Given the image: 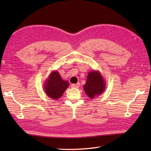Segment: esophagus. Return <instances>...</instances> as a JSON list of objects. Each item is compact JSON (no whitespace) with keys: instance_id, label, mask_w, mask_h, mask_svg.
Listing matches in <instances>:
<instances>
[{"instance_id":"obj_1","label":"esophagus","mask_w":151,"mask_h":151,"mask_svg":"<svg viewBox=\"0 0 151 151\" xmlns=\"http://www.w3.org/2000/svg\"><path fill=\"white\" fill-rule=\"evenodd\" d=\"M71 87L73 88H78L80 87V83H77V84H74L71 85Z\"/></svg>"}]
</instances>
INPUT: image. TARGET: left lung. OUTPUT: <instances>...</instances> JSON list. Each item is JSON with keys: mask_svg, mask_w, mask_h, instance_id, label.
Returning <instances> with one entry per match:
<instances>
[{"mask_svg": "<svg viewBox=\"0 0 151 151\" xmlns=\"http://www.w3.org/2000/svg\"><path fill=\"white\" fill-rule=\"evenodd\" d=\"M106 82L99 70H91L88 74L87 80L84 85V91L90 99L101 95L105 90Z\"/></svg>", "mask_w": 151, "mask_h": 151, "instance_id": "obj_1", "label": "left lung"}]
</instances>
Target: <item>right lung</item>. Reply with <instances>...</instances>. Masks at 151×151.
Instances as JSON below:
<instances>
[{
    "mask_svg": "<svg viewBox=\"0 0 151 151\" xmlns=\"http://www.w3.org/2000/svg\"><path fill=\"white\" fill-rule=\"evenodd\" d=\"M44 83L45 92L48 97L54 100H58L62 97L69 86L68 82L62 78L57 70H52Z\"/></svg>",
    "mask_w": 151,
    "mask_h": 151,
    "instance_id": "right-lung-1",
    "label": "right lung"
}]
</instances>
